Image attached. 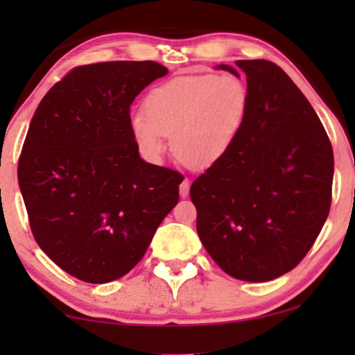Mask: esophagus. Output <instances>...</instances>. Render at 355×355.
<instances>
[{
  "label": "esophagus",
  "mask_w": 355,
  "mask_h": 355,
  "mask_svg": "<svg viewBox=\"0 0 355 355\" xmlns=\"http://www.w3.org/2000/svg\"><path fill=\"white\" fill-rule=\"evenodd\" d=\"M189 189H191V181H189V179L186 178L181 182V186H179V193H181L182 198H186L189 196Z\"/></svg>",
  "instance_id": "1"
}]
</instances>
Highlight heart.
<instances>
[{
    "label": "heart",
    "mask_w": 355,
    "mask_h": 355,
    "mask_svg": "<svg viewBox=\"0 0 355 355\" xmlns=\"http://www.w3.org/2000/svg\"><path fill=\"white\" fill-rule=\"evenodd\" d=\"M249 100V87L237 76L174 77L148 92L144 114L130 116L129 129L147 162H162L166 137H171L179 162L207 168L223 158L236 140Z\"/></svg>",
    "instance_id": "b5f03b06"
}]
</instances>
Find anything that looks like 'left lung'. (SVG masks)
Segmentation results:
<instances>
[{
  "label": "left lung",
  "instance_id": "obj_1",
  "mask_svg": "<svg viewBox=\"0 0 355 355\" xmlns=\"http://www.w3.org/2000/svg\"><path fill=\"white\" fill-rule=\"evenodd\" d=\"M249 87V110L230 150L193 181L197 232L232 278L263 283L299 265L331 205L333 148L291 77L265 60L220 64Z\"/></svg>",
  "mask_w": 355,
  "mask_h": 355
}]
</instances>
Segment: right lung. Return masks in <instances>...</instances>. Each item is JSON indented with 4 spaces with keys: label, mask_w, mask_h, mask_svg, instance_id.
<instances>
[{
    "label": "right lung",
    "mask_w": 355,
    "mask_h": 355,
    "mask_svg": "<svg viewBox=\"0 0 355 355\" xmlns=\"http://www.w3.org/2000/svg\"><path fill=\"white\" fill-rule=\"evenodd\" d=\"M168 69L155 61L79 66L35 110L17 179L40 249L85 283H110L142 260L179 200L182 176L144 162L130 105Z\"/></svg>",
    "instance_id": "add662e5"
}]
</instances>
